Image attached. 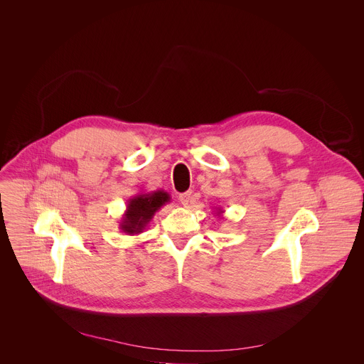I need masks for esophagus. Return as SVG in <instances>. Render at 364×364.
Wrapping results in <instances>:
<instances>
[{
  "label": "esophagus",
  "mask_w": 364,
  "mask_h": 364,
  "mask_svg": "<svg viewBox=\"0 0 364 364\" xmlns=\"http://www.w3.org/2000/svg\"><path fill=\"white\" fill-rule=\"evenodd\" d=\"M191 197H193V193H191V191H186V193H181V194L178 196V200H180V203H181L184 207H187V205L190 204V201H191Z\"/></svg>",
  "instance_id": "1"
}]
</instances>
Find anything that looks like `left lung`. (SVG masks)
Wrapping results in <instances>:
<instances>
[{"label": "left lung", "instance_id": "8db88e82", "mask_svg": "<svg viewBox=\"0 0 364 364\" xmlns=\"http://www.w3.org/2000/svg\"><path fill=\"white\" fill-rule=\"evenodd\" d=\"M216 210H218V212H216V216H218V218H220V219H222V215H223V213H225V210H222V209H219V207H218V209H216Z\"/></svg>", "mask_w": 364, "mask_h": 364}]
</instances>
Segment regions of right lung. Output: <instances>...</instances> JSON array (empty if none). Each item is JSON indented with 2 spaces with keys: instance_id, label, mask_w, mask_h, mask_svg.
<instances>
[{
  "instance_id": "add662e5",
  "label": "right lung",
  "mask_w": 364,
  "mask_h": 364,
  "mask_svg": "<svg viewBox=\"0 0 364 364\" xmlns=\"http://www.w3.org/2000/svg\"><path fill=\"white\" fill-rule=\"evenodd\" d=\"M170 200V194L164 190L135 194L128 200L127 210L119 222V229L129 236L142 233L154 215Z\"/></svg>"
}]
</instances>
